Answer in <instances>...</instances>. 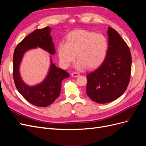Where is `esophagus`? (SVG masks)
<instances>
[{"instance_id":"1","label":"esophagus","mask_w":146,"mask_h":146,"mask_svg":"<svg viewBox=\"0 0 146 146\" xmlns=\"http://www.w3.org/2000/svg\"><path fill=\"white\" fill-rule=\"evenodd\" d=\"M71 76L73 77H78L79 76H80V74H79L78 72H74L71 74Z\"/></svg>"}]
</instances>
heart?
I'll list each match as a JSON object with an SVG mask.
<instances>
[{"label": "heart", "mask_w": 146, "mask_h": 146, "mask_svg": "<svg viewBox=\"0 0 146 146\" xmlns=\"http://www.w3.org/2000/svg\"><path fill=\"white\" fill-rule=\"evenodd\" d=\"M108 42L101 33L86 30H76L69 32L65 43L60 42L57 47L60 62L64 68L69 67L76 58L77 67L94 69L104 61L107 56Z\"/></svg>", "instance_id": "b5f03b06"}]
</instances>
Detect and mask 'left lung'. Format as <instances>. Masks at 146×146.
I'll return each mask as SVG.
<instances>
[{
	"mask_svg": "<svg viewBox=\"0 0 146 146\" xmlns=\"http://www.w3.org/2000/svg\"><path fill=\"white\" fill-rule=\"evenodd\" d=\"M108 48L103 63L87 75L86 94L95 102L106 104L117 99L129 85L131 56L127 43L108 27Z\"/></svg>",
	"mask_w": 146,
	"mask_h": 146,
	"instance_id": "1",
	"label": "left lung"
}]
</instances>
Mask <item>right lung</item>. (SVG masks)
Segmentation results:
<instances>
[{
  "mask_svg": "<svg viewBox=\"0 0 146 146\" xmlns=\"http://www.w3.org/2000/svg\"><path fill=\"white\" fill-rule=\"evenodd\" d=\"M50 30L48 27L35 30L17 44L13 54V75L17 90L29 102L39 107H46L54 102L60 95L62 80L68 78L69 74L57 68L50 60V67L44 80L36 86H30L22 80L19 66L25 52L32 48L39 47L51 55L55 54Z\"/></svg>",
  "mask_w": 146,
  "mask_h": 146,
  "instance_id": "add662e5",
  "label": "right lung"
}]
</instances>
